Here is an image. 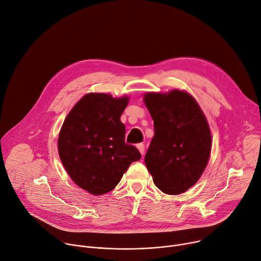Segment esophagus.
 Instances as JSON below:
<instances>
[{"label": "esophagus", "mask_w": 261, "mask_h": 261, "mask_svg": "<svg viewBox=\"0 0 261 261\" xmlns=\"http://www.w3.org/2000/svg\"><path fill=\"white\" fill-rule=\"evenodd\" d=\"M136 148L138 149V151L140 152L141 155H144V152H145V145H144V144H138V145L136 146Z\"/></svg>", "instance_id": "esophagus-1"}]
</instances>
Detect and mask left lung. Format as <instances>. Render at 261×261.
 I'll use <instances>...</instances> for the list:
<instances>
[{"instance_id":"1","label":"left lung","mask_w":261,"mask_h":261,"mask_svg":"<svg viewBox=\"0 0 261 261\" xmlns=\"http://www.w3.org/2000/svg\"><path fill=\"white\" fill-rule=\"evenodd\" d=\"M144 100L154 121L146 167L161 192L182 194L197 183L208 163L211 134L206 117L182 90L147 92Z\"/></svg>"}]
</instances>
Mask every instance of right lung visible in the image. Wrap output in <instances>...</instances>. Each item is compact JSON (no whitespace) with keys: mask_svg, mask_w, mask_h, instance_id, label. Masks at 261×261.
<instances>
[{"mask_svg":"<svg viewBox=\"0 0 261 261\" xmlns=\"http://www.w3.org/2000/svg\"><path fill=\"white\" fill-rule=\"evenodd\" d=\"M128 97L87 93L69 111L58 137V153L72 180L86 192L101 196L121 181L139 151L125 143L121 115Z\"/></svg>","mask_w":261,"mask_h":261,"instance_id":"obj_1","label":"right lung"}]
</instances>
